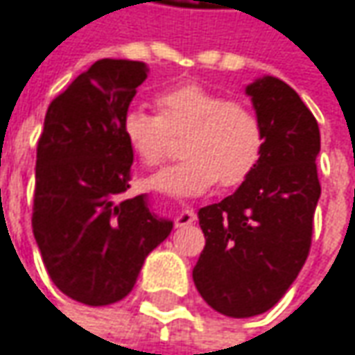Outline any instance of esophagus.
Returning <instances> with one entry per match:
<instances>
[{
	"instance_id": "34e87169",
	"label": "esophagus",
	"mask_w": 355,
	"mask_h": 355,
	"mask_svg": "<svg viewBox=\"0 0 355 355\" xmlns=\"http://www.w3.org/2000/svg\"><path fill=\"white\" fill-rule=\"evenodd\" d=\"M196 220V214H194V210H178L177 212V226L178 228H182V226H189V224H193Z\"/></svg>"
}]
</instances>
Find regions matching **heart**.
<instances>
[{"mask_svg":"<svg viewBox=\"0 0 355 355\" xmlns=\"http://www.w3.org/2000/svg\"><path fill=\"white\" fill-rule=\"evenodd\" d=\"M159 115L131 105L121 116V132L139 161L155 166L164 159L168 135L187 131L180 157L147 178V187L171 198H194L218 180L236 187L254 173L264 148L256 113L240 101L200 85L180 83L155 95Z\"/></svg>","mask_w":355,"mask_h":355,"instance_id":"obj_1","label":"heart"}]
</instances>
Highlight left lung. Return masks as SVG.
<instances>
[{
	"label": "left lung",
	"mask_w": 355,
	"mask_h": 355,
	"mask_svg": "<svg viewBox=\"0 0 355 355\" xmlns=\"http://www.w3.org/2000/svg\"><path fill=\"white\" fill-rule=\"evenodd\" d=\"M264 132L254 173L234 194L198 210L205 250L193 270L198 294L228 318L264 314L304 266L320 198V129L300 95L264 75L246 85Z\"/></svg>",
	"instance_id": "left-lung-1"
}]
</instances>
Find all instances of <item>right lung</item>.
<instances>
[{
  "instance_id": "add662e5",
  "label": "right lung",
  "mask_w": 355,
  "mask_h": 355,
  "mask_svg": "<svg viewBox=\"0 0 355 355\" xmlns=\"http://www.w3.org/2000/svg\"><path fill=\"white\" fill-rule=\"evenodd\" d=\"M139 61L101 59L47 109L37 145L33 236L53 284L73 300H123L173 230L129 189L132 150L121 116L147 79Z\"/></svg>"
}]
</instances>
